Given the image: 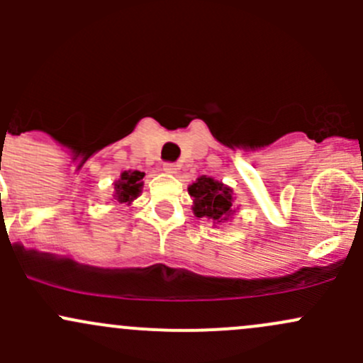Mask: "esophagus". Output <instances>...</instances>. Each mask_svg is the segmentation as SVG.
<instances>
[{"instance_id": "1", "label": "esophagus", "mask_w": 363, "mask_h": 363, "mask_svg": "<svg viewBox=\"0 0 363 363\" xmlns=\"http://www.w3.org/2000/svg\"><path fill=\"white\" fill-rule=\"evenodd\" d=\"M163 172H167V174H177V164H175V163H164L163 164Z\"/></svg>"}]
</instances>
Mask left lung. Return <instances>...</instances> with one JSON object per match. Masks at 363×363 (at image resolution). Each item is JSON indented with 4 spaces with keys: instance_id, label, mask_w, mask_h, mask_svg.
Instances as JSON below:
<instances>
[{
    "instance_id": "obj_1",
    "label": "left lung",
    "mask_w": 363,
    "mask_h": 363,
    "mask_svg": "<svg viewBox=\"0 0 363 363\" xmlns=\"http://www.w3.org/2000/svg\"><path fill=\"white\" fill-rule=\"evenodd\" d=\"M188 191L193 196V212L196 218H208L214 223H225L235 212L233 191L216 179L202 175L189 186Z\"/></svg>"
}]
</instances>
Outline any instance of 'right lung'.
Here are the masks:
<instances>
[{
	"label": "right lung",
	"mask_w": 363,
	"mask_h": 363,
	"mask_svg": "<svg viewBox=\"0 0 363 363\" xmlns=\"http://www.w3.org/2000/svg\"><path fill=\"white\" fill-rule=\"evenodd\" d=\"M144 172L138 170H128L121 174L119 181L113 184L116 188V200L119 203H131L142 191V186H144Z\"/></svg>",
	"instance_id": "1"
}]
</instances>
